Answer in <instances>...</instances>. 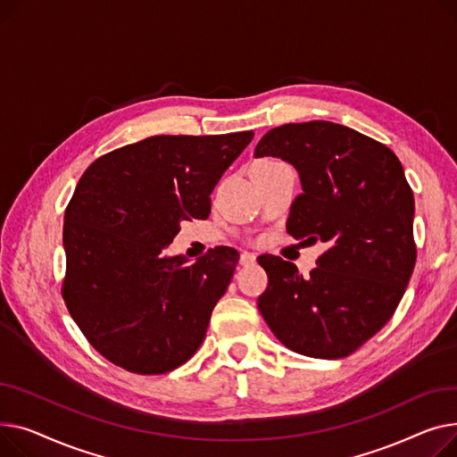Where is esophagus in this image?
<instances>
[{
  "label": "esophagus",
  "instance_id": "34e87169",
  "mask_svg": "<svg viewBox=\"0 0 457 457\" xmlns=\"http://www.w3.org/2000/svg\"><path fill=\"white\" fill-rule=\"evenodd\" d=\"M256 262V254L254 253H241L239 256V263L241 265H249V263H254Z\"/></svg>",
  "mask_w": 457,
  "mask_h": 457
}]
</instances>
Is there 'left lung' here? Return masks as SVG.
I'll use <instances>...</instances> for the list:
<instances>
[{
	"instance_id": "left-lung-1",
	"label": "left lung",
	"mask_w": 457,
	"mask_h": 457,
	"mask_svg": "<svg viewBox=\"0 0 457 457\" xmlns=\"http://www.w3.org/2000/svg\"><path fill=\"white\" fill-rule=\"evenodd\" d=\"M299 173L287 232L325 241L310 277L278 256H260L267 287L258 310L291 351L336 360L354 353L393 317L415 267L413 192L396 154L332 121L287 123L258 142Z\"/></svg>"
}]
</instances>
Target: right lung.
Returning <instances> with one entry per match:
<instances>
[{
  "label": "right lung",
  "mask_w": 457,
  "mask_h": 457,
  "mask_svg": "<svg viewBox=\"0 0 457 457\" xmlns=\"http://www.w3.org/2000/svg\"><path fill=\"white\" fill-rule=\"evenodd\" d=\"M254 137H151L97 158L64 213L68 310L96 351L138 374L190 360L223 297L237 251L216 247L187 263L166 254Z\"/></svg>",
  "instance_id": "add662e5"
}]
</instances>
